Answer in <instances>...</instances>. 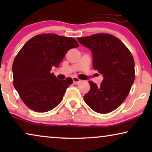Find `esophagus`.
Segmentation results:
<instances>
[{
  "mask_svg": "<svg viewBox=\"0 0 152 152\" xmlns=\"http://www.w3.org/2000/svg\"><path fill=\"white\" fill-rule=\"evenodd\" d=\"M72 80H73V83L75 84H77L79 82H81V80H80V79H78L77 77H74L73 79H72Z\"/></svg>",
  "mask_w": 152,
  "mask_h": 152,
  "instance_id": "esophagus-1",
  "label": "esophagus"
}]
</instances>
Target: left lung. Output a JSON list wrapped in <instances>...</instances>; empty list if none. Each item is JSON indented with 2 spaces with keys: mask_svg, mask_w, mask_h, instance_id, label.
<instances>
[{
  "mask_svg": "<svg viewBox=\"0 0 152 152\" xmlns=\"http://www.w3.org/2000/svg\"><path fill=\"white\" fill-rule=\"evenodd\" d=\"M77 40L90 49L93 66L104 77L100 86L89 81L91 88L84 96L85 102L97 113H110L122 104L134 82L132 53L120 39L109 34H95Z\"/></svg>",
  "mask_w": 152,
  "mask_h": 152,
  "instance_id": "left-lung-1",
  "label": "left lung"
}]
</instances>
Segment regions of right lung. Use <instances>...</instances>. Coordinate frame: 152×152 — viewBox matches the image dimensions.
Listing matches in <instances>:
<instances>
[{
  "instance_id": "right-lung-1",
  "label": "right lung",
  "mask_w": 152,
  "mask_h": 152,
  "mask_svg": "<svg viewBox=\"0 0 152 152\" xmlns=\"http://www.w3.org/2000/svg\"><path fill=\"white\" fill-rule=\"evenodd\" d=\"M77 47L74 39L55 34L37 35L23 45L14 59L12 73L14 88L27 107L47 112L61 102L72 80H58L50 70L70 49Z\"/></svg>"
}]
</instances>
